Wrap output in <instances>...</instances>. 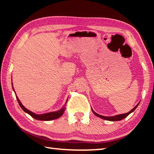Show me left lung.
I'll use <instances>...</instances> for the list:
<instances>
[{"label": "left lung", "instance_id": "obj_1", "mask_svg": "<svg viewBox=\"0 0 154 154\" xmlns=\"http://www.w3.org/2000/svg\"><path fill=\"white\" fill-rule=\"evenodd\" d=\"M139 104H138V105L136 106H134V107L132 109L131 111H129L128 113H125V114H120V115H118V116H112V117H106V116H100V115H99V114H98V113H95L94 111L92 109V112H93V113L94 114V115H96V116L97 117H99V118H102V119H105V120H108V121H112V122H113V121H119V120H122V119H124L125 118H126V117L128 116V115L130 114V113H131L132 112H133L134 110H135V109H136L137 106H138V105H139Z\"/></svg>", "mask_w": 154, "mask_h": 154}]
</instances>
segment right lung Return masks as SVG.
Segmentation results:
<instances>
[{
	"mask_svg": "<svg viewBox=\"0 0 154 154\" xmlns=\"http://www.w3.org/2000/svg\"><path fill=\"white\" fill-rule=\"evenodd\" d=\"M17 100L18 101V103H19L20 106H21L23 110H24L26 113H27L30 115V116H32L33 118H35L36 119H38V120H42V121H49V120H53V119H55L60 118V117L62 116V114L64 113V112L65 111V108L63 107L60 110H59L58 111H55V112H51V113H44V114H41V115H37L32 113V111H30L29 110H28L27 109H26L24 106L22 105V104L21 103L19 99L16 96ZM67 102V100H66Z\"/></svg>",
	"mask_w": 154,
	"mask_h": 154,
	"instance_id": "obj_1",
	"label": "right lung"
}]
</instances>
